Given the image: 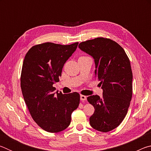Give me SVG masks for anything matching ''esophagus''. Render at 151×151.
Here are the masks:
<instances>
[{
    "instance_id": "1",
    "label": "esophagus",
    "mask_w": 151,
    "mask_h": 151,
    "mask_svg": "<svg viewBox=\"0 0 151 151\" xmlns=\"http://www.w3.org/2000/svg\"><path fill=\"white\" fill-rule=\"evenodd\" d=\"M80 99L81 101H86V96L85 95H83V94H81Z\"/></svg>"
}]
</instances>
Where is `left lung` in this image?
Wrapping results in <instances>:
<instances>
[{
    "mask_svg": "<svg viewBox=\"0 0 151 151\" xmlns=\"http://www.w3.org/2000/svg\"><path fill=\"white\" fill-rule=\"evenodd\" d=\"M79 48L94 58L95 77L100 81L103 97L91 95L87 100L95 109L90 121L96 131L106 132L123 121L132 94L131 63L121 46L103 37L82 42Z\"/></svg>",
    "mask_w": 151,
    "mask_h": 151,
    "instance_id": "1",
    "label": "left lung"
}]
</instances>
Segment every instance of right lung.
I'll return each mask as SVG.
<instances>
[{
  "label": "right lung",
  "instance_id": "obj_1",
  "mask_svg": "<svg viewBox=\"0 0 151 151\" xmlns=\"http://www.w3.org/2000/svg\"><path fill=\"white\" fill-rule=\"evenodd\" d=\"M78 44L42 43L33 46L24 57L20 76L22 95L33 120L47 132L66 129L79 105L78 93H55L52 86L59 81L63 66Z\"/></svg>",
  "mask_w": 151,
  "mask_h": 151
}]
</instances>
